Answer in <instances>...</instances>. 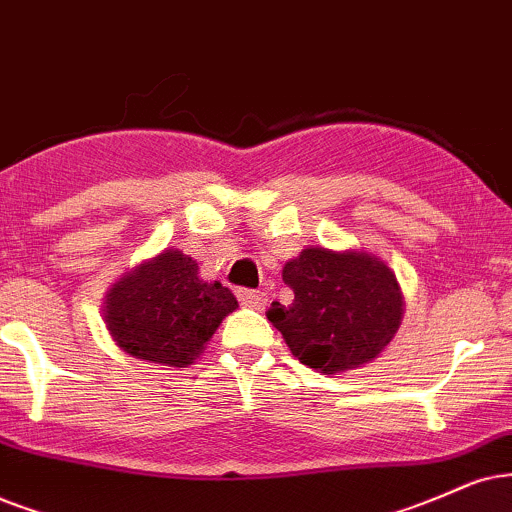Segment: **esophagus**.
<instances>
[{
  "label": "esophagus",
  "mask_w": 512,
  "mask_h": 512,
  "mask_svg": "<svg viewBox=\"0 0 512 512\" xmlns=\"http://www.w3.org/2000/svg\"><path fill=\"white\" fill-rule=\"evenodd\" d=\"M238 302L243 304V307L248 309H264V304H267V297L260 290H238Z\"/></svg>",
  "instance_id": "1"
}]
</instances>
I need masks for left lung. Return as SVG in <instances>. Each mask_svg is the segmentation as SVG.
<instances>
[{"label":"left lung","mask_w":512,"mask_h":512,"mask_svg":"<svg viewBox=\"0 0 512 512\" xmlns=\"http://www.w3.org/2000/svg\"><path fill=\"white\" fill-rule=\"evenodd\" d=\"M283 281L295 300L288 307L271 302L267 319L300 364L323 375L368 364L399 331L397 276L368 252L307 248L286 262Z\"/></svg>","instance_id":"1"}]
</instances>
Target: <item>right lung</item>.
Segmentation results:
<instances>
[{
	"mask_svg": "<svg viewBox=\"0 0 512 512\" xmlns=\"http://www.w3.org/2000/svg\"><path fill=\"white\" fill-rule=\"evenodd\" d=\"M236 307L229 288L198 278L196 260L165 250L108 290L103 319L115 345L127 354L184 368Z\"/></svg>",
	"mask_w": 512,
	"mask_h": 512,
	"instance_id": "right-lung-1",
	"label": "right lung"
}]
</instances>
